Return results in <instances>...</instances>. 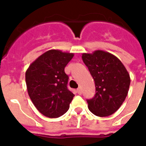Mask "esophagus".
I'll return each instance as SVG.
<instances>
[{
    "mask_svg": "<svg viewBox=\"0 0 146 146\" xmlns=\"http://www.w3.org/2000/svg\"><path fill=\"white\" fill-rule=\"evenodd\" d=\"M76 92H77V93H78L79 95H81V88H78L76 89Z\"/></svg>",
    "mask_w": 146,
    "mask_h": 146,
    "instance_id": "obj_1",
    "label": "esophagus"
}]
</instances>
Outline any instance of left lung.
I'll list each match as a JSON object with an SVG mask.
<instances>
[{
  "label": "left lung",
  "instance_id": "8db88e82",
  "mask_svg": "<svg viewBox=\"0 0 146 146\" xmlns=\"http://www.w3.org/2000/svg\"><path fill=\"white\" fill-rule=\"evenodd\" d=\"M84 62L95 80V97L88 99L89 110L95 116H108L118 110L128 93L131 78L119 58L106 51L84 53Z\"/></svg>",
  "mask_w": 146,
  "mask_h": 146
}]
</instances>
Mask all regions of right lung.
Instances as JSON below:
<instances>
[{
  "instance_id": "add662e5",
  "label": "right lung",
  "mask_w": 146,
  "mask_h": 146,
  "mask_svg": "<svg viewBox=\"0 0 146 146\" xmlns=\"http://www.w3.org/2000/svg\"><path fill=\"white\" fill-rule=\"evenodd\" d=\"M74 54L49 50L30 64L26 72L27 92L40 113L49 118L62 116L74 95L67 88L65 67Z\"/></svg>"
}]
</instances>
